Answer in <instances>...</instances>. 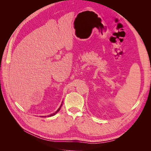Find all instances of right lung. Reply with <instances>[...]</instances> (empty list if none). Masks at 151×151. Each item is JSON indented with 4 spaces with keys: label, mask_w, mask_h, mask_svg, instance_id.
Wrapping results in <instances>:
<instances>
[{
    "label": "right lung",
    "mask_w": 151,
    "mask_h": 151,
    "mask_svg": "<svg viewBox=\"0 0 151 151\" xmlns=\"http://www.w3.org/2000/svg\"><path fill=\"white\" fill-rule=\"evenodd\" d=\"M61 106H62V104L60 105V108H59L58 109H57V110L55 111V113H53V114H51V115H48V117H49V116H53V115H55V114L57 113H58V111H59V110H60V108H61ZM45 117H46V116H45Z\"/></svg>",
    "instance_id": "right-lung-1"
}]
</instances>
